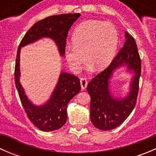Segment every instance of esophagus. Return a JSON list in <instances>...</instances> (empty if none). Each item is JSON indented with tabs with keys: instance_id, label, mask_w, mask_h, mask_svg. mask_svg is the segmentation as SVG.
I'll return each mask as SVG.
<instances>
[{
	"instance_id": "obj_1",
	"label": "esophagus",
	"mask_w": 156,
	"mask_h": 156,
	"mask_svg": "<svg viewBox=\"0 0 156 156\" xmlns=\"http://www.w3.org/2000/svg\"><path fill=\"white\" fill-rule=\"evenodd\" d=\"M80 84H81V90L86 89V87H87V79L84 78H81V79H80Z\"/></svg>"
}]
</instances>
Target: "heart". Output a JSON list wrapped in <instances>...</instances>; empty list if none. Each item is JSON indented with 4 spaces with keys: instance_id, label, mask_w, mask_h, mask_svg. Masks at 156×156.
Returning a JSON list of instances; mask_svg holds the SVG:
<instances>
[{
    "instance_id": "b5f03b06",
    "label": "heart",
    "mask_w": 156,
    "mask_h": 156,
    "mask_svg": "<svg viewBox=\"0 0 156 156\" xmlns=\"http://www.w3.org/2000/svg\"><path fill=\"white\" fill-rule=\"evenodd\" d=\"M118 32L110 23L88 20L81 23L72 34V44L65 49L69 66L75 71L84 60L90 67L102 71L111 63L118 46Z\"/></svg>"
}]
</instances>
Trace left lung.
<instances>
[{"label": "left lung", "instance_id": "1", "mask_svg": "<svg viewBox=\"0 0 156 156\" xmlns=\"http://www.w3.org/2000/svg\"><path fill=\"white\" fill-rule=\"evenodd\" d=\"M125 43L108 68L94 77L87 84L90 96V120L100 130H109L122 125L133 111L136 102L141 74V60L134 38L127 31ZM126 67L133 73L129 91L125 98L115 96L111 91L110 80L117 69Z\"/></svg>", "mask_w": 156, "mask_h": 156}]
</instances>
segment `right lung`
Returning <instances> with one entry per match:
<instances>
[{
  "mask_svg": "<svg viewBox=\"0 0 156 156\" xmlns=\"http://www.w3.org/2000/svg\"><path fill=\"white\" fill-rule=\"evenodd\" d=\"M80 13H66L51 16L40 20L26 32L17 50L15 66V83L20 99L29 120L42 131H53L65 125L67 120V105L81 90L78 77L61 72L57 84L49 100L37 106L29 100L20 83V51L21 48L42 38H50L57 46L61 56L65 54L69 30L80 17Z\"/></svg>",
  "mask_w": 156,
  "mask_h": 156,
  "instance_id": "obj_1",
  "label": "right lung"
}]
</instances>
